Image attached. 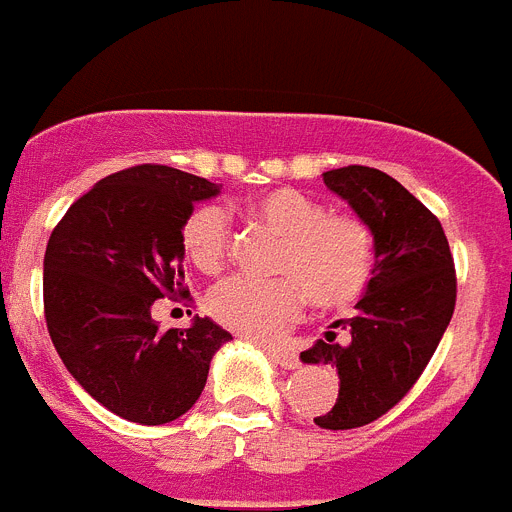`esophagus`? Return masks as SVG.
Wrapping results in <instances>:
<instances>
[{"mask_svg":"<svg viewBox=\"0 0 512 512\" xmlns=\"http://www.w3.org/2000/svg\"><path fill=\"white\" fill-rule=\"evenodd\" d=\"M266 356H269L274 364H279L282 369H297L300 366V359H297L292 351H282V348H266Z\"/></svg>","mask_w":512,"mask_h":512,"instance_id":"esophagus-1","label":"esophagus"}]
</instances>
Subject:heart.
<instances>
[{
    "instance_id": "heart-1",
    "label": "heart",
    "mask_w": 512,
    "mask_h": 512,
    "mask_svg": "<svg viewBox=\"0 0 512 512\" xmlns=\"http://www.w3.org/2000/svg\"><path fill=\"white\" fill-rule=\"evenodd\" d=\"M248 210L279 238L271 264L279 277H230L212 289L207 310L228 330L251 341H271L300 318L305 297L318 310H348L372 287L377 246L359 215L330 212L325 202L295 187L259 194ZM182 246L197 269H220L230 251L228 212L217 205L189 212Z\"/></svg>"
}]
</instances>
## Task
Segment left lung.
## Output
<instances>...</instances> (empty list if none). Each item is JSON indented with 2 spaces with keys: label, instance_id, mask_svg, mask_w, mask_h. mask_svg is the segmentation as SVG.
<instances>
[{
  "label": "left lung",
  "instance_id": "1",
  "mask_svg": "<svg viewBox=\"0 0 512 512\" xmlns=\"http://www.w3.org/2000/svg\"><path fill=\"white\" fill-rule=\"evenodd\" d=\"M323 182L372 228L377 246L372 287L354 318L333 323L348 341L328 330L300 354L305 364L338 369L336 405L315 423L348 431L390 413L413 390L454 315L456 269L441 220L390 174L343 166L325 171Z\"/></svg>",
  "mask_w": 512,
  "mask_h": 512
}]
</instances>
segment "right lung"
I'll list each match as a JSON object with an SVG mask.
<instances>
[{
  "mask_svg": "<svg viewBox=\"0 0 512 512\" xmlns=\"http://www.w3.org/2000/svg\"><path fill=\"white\" fill-rule=\"evenodd\" d=\"M202 176L140 164L104 176L66 210L48 238L43 310L58 356L107 410L140 425L187 413L205 390L230 333L207 318L158 330L161 297L184 287L182 228L194 202L215 197Z\"/></svg>",
  "mask_w": 512,
  "mask_h": 512,
  "instance_id": "1",
  "label": "right lung"
}]
</instances>
